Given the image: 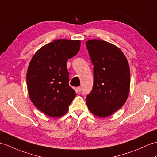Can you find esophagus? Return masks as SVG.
Returning <instances> with one entry per match:
<instances>
[{
    "label": "esophagus",
    "mask_w": 157,
    "mask_h": 157,
    "mask_svg": "<svg viewBox=\"0 0 157 157\" xmlns=\"http://www.w3.org/2000/svg\"><path fill=\"white\" fill-rule=\"evenodd\" d=\"M75 90H76V92H77L78 93H79L82 91V87H78L77 88H76Z\"/></svg>",
    "instance_id": "obj_1"
}]
</instances>
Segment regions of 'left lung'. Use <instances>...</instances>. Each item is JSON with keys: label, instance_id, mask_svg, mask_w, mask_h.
Segmentation results:
<instances>
[{"label": "left lung", "instance_id": "obj_1", "mask_svg": "<svg viewBox=\"0 0 157 157\" xmlns=\"http://www.w3.org/2000/svg\"><path fill=\"white\" fill-rule=\"evenodd\" d=\"M94 65V86L86 104L93 114L105 118L118 110L129 95L128 60L117 46L100 39L86 42Z\"/></svg>", "mask_w": 157, "mask_h": 157}]
</instances>
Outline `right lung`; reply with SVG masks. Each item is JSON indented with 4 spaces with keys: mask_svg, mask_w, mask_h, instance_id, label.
I'll list each match as a JSON object with an SVG mask.
<instances>
[{
    "mask_svg": "<svg viewBox=\"0 0 157 157\" xmlns=\"http://www.w3.org/2000/svg\"><path fill=\"white\" fill-rule=\"evenodd\" d=\"M79 40L56 39L41 47L27 72L29 96L35 107L50 117L65 114L75 96L69 85L66 63L80 48Z\"/></svg>",
    "mask_w": 157,
    "mask_h": 157,
    "instance_id": "add662e5",
    "label": "right lung"
}]
</instances>
